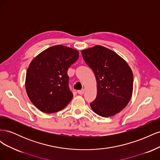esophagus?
Returning a JSON list of instances; mask_svg holds the SVG:
<instances>
[{
    "label": "esophagus",
    "instance_id": "34e87169",
    "mask_svg": "<svg viewBox=\"0 0 160 160\" xmlns=\"http://www.w3.org/2000/svg\"><path fill=\"white\" fill-rule=\"evenodd\" d=\"M84 92H85V89H82L81 90H79L78 91H77V93H78L79 95H83L84 93Z\"/></svg>",
    "mask_w": 160,
    "mask_h": 160
}]
</instances>
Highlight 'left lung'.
Instances as JSON below:
<instances>
[{"mask_svg": "<svg viewBox=\"0 0 160 160\" xmlns=\"http://www.w3.org/2000/svg\"><path fill=\"white\" fill-rule=\"evenodd\" d=\"M85 62L94 72L97 97L90 103L95 113L108 118L126 107L132 95L133 75L123 59L101 45L81 51Z\"/></svg>", "mask_w": 160, "mask_h": 160, "instance_id": "8db88e82", "label": "left lung"}]
</instances>
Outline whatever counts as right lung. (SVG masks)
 <instances>
[{
    "label": "right lung",
    "mask_w": 160,
    "mask_h": 160,
    "mask_svg": "<svg viewBox=\"0 0 160 160\" xmlns=\"http://www.w3.org/2000/svg\"><path fill=\"white\" fill-rule=\"evenodd\" d=\"M79 58V52L63 45L43 51L30 63L25 88L28 98L42 112H57L72 99L67 71Z\"/></svg>",
    "instance_id": "1"
}]
</instances>
